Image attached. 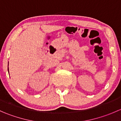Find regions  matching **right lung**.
<instances>
[{"instance_id":"add662e5","label":"right lung","mask_w":121,"mask_h":121,"mask_svg":"<svg viewBox=\"0 0 121 121\" xmlns=\"http://www.w3.org/2000/svg\"><path fill=\"white\" fill-rule=\"evenodd\" d=\"M8 65H9V64H8ZM8 72H9V67H8Z\"/></svg>"}]
</instances>
